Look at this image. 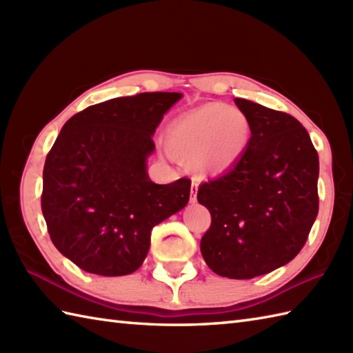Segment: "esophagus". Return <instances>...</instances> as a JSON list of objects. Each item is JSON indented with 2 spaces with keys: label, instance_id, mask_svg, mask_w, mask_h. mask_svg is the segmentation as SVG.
I'll return each instance as SVG.
<instances>
[{
  "label": "esophagus",
  "instance_id": "esophagus-1",
  "mask_svg": "<svg viewBox=\"0 0 353 353\" xmlns=\"http://www.w3.org/2000/svg\"><path fill=\"white\" fill-rule=\"evenodd\" d=\"M199 181L197 179H192V183H191V201H196L197 197V191H199Z\"/></svg>",
  "mask_w": 353,
  "mask_h": 353
}]
</instances>
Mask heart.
<instances>
[{
  "label": "heart",
  "mask_w": 353,
  "mask_h": 353,
  "mask_svg": "<svg viewBox=\"0 0 353 353\" xmlns=\"http://www.w3.org/2000/svg\"><path fill=\"white\" fill-rule=\"evenodd\" d=\"M250 133L241 110L211 103L177 117L168 129V142L197 174H220L241 159Z\"/></svg>",
  "instance_id": "heart-1"
}]
</instances>
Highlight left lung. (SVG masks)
Listing matches in <instances>:
<instances>
[{
  "instance_id": "8db88e82",
  "label": "left lung",
  "mask_w": 353,
  "mask_h": 353,
  "mask_svg": "<svg viewBox=\"0 0 353 353\" xmlns=\"http://www.w3.org/2000/svg\"><path fill=\"white\" fill-rule=\"evenodd\" d=\"M249 118L247 150L223 176L200 185L211 212L200 250L214 273L252 279L288 264L319 214V154L294 117L235 99Z\"/></svg>"
}]
</instances>
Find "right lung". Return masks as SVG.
Listing matches in <instances>:
<instances>
[{"instance_id":"add662e5","label":"right lung","mask_w":353,"mask_h":353,"mask_svg":"<svg viewBox=\"0 0 353 353\" xmlns=\"http://www.w3.org/2000/svg\"><path fill=\"white\" fill-rule=\"evenodd\" d=\"M179 92H142L94 104L62 127L43 165L41 206L52 244L88 273L138 270L152 230L190 200L186 177L157 185L145 159Z\"/></svg>"}]
</instances>
